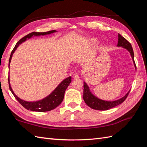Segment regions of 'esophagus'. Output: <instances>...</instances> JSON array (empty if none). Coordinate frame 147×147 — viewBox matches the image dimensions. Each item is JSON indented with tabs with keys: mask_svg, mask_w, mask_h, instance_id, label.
Segmentation results:
<instances>
[{
	"mask_svg": "<svg viewBox=\"0 0 147 147\" xmlns=\"http://www.w3.org/2000/svg\"><path fill=\"white\" fill-rule=\"evenodd\" d=\"M73 78H80L79 73H74V75H73Z\"/></svg>",
	"mask_w": 147,
	"mask_h": 147,
	"instance_id": "obj_1",
	"label": "esophagus"
}]
</instances>
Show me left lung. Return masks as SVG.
Listing matches in <instances>:
<instances>
[{
    "label": "left lung",
    "instance_id": "obj_1",
    "mask_svg": "<svg viewBox=\"0 0 147 147\" xmlns=\"http://www.w3.org/2000/svg\"><path fill=\"white\" fill-rule=\"evenodd\" d=\"M117 46L122 47L123 48L126 49L127 51H128V52L130 53L134 65H135V67L136 69V66L135 62V60H134V52L131 45V43L127 41L126 38H124L123 36H122L120 34L118 35V43ZM83 87L84 89L83 97L84 101H85L86 104L88 105V107L93 109H95V110L98 111H107L109 110V109L113 108L115 107V106L121 104V103H123L125 100L130 92L129 90L123 97H122L120 99H118L117 100L106 101L100 99L97 97H96L95 95H93L92 94V93L90 92L88 85H87L85 82H84Z\"/></svg>",
    "mask_w": 147,
    "mask_h": 147
}]
</instances>
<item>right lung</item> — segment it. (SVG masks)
I'll return each instance as SVG.
<instances>
[{
    "label": "right lung",
    "instance_id": "obj_1",
    "mask_svg": "<svg viewBox=\"0 0 147 147\" xmlns=\"http://www.w3.org/2000/svg\"><path fill=\"white\" fill-rule=\"evenodd\" d=\"M57 32L55 30H52L49 31V32H32L29 33L28 35L24 36L23 38L20 39L18 43L16 44L14 48L12 50L11 52V54L10 55V58H9V65H10V62L12 59V54H14L16 50L18 47V46L20 45L21 43H22L24 42H25L27 39H30L32 38L33 36H40V35H49L53 33H55ZM9 81V89H10L11 92H12V94L14 96V97L16 98L17 100L20 103V104L23 106V107L26 109L27 110H30L32 111H36V112H47L50 111L51 110H53L55 108H56L61 104L64 99V93L65 91L66 90L68 86L69 85V84L71 82V76H69L64 80L62 82L59 84V85L56 87L55 90L53 91L51 94L47 96H46L45 98H43L42 100H40L38 101L35 102H28L23 100L21 98L18 97L15 94L14 92L12 91V88L10 85V82H9V77L8 78Z\"/></svg>",
    "mask_w": 147,
    "mask_h": 147
}]
</instances>
